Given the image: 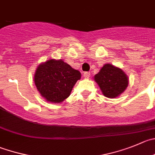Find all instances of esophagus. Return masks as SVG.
Here are the masks:
<instances>
[{"label":"esophagus","instance_id":"1","mask_svg":"<svg viewBox=\"0 0 155 155\" xmlns=\"http://www.w3.org/2000/svg\"><path fill=\"white\" fill-rule=\"evenodd\" d=\"M83 75L85 78H89L90 76H91V73H90V72H84Z\"/></svg>","mask_w":155,"mask_h":155}]
</instances>
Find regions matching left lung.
Wrapping results in <instances>:
<instances>
[{
    "mask_svg": "<svg viewBox=\"0 0 155 155\" xmlns=\"http://www.w3.org/2000/svg\"><path fill=\"white\" fill-rule=\"evenodd\" d=\"M94 79L103 94L108 98H116L123 94L129 85L127 74L119 68L105 64Z\"/></svg>",
    "mask_w": 155,
    "mask_h": 155,
    "instance_id": "obj_1",
    "label": "left lung"
}]
</instances>
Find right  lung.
I'll return each instance as SVG.
<instances>
[{
	"instance_id": "right-lung-1",
	"label": "right lung",
	"mask_w": 155,
	"mask_h": 155,
	"mask_svg": "<svg viewBox=\"0 0 155 155\" xmlns=\"http://www.w3.org/2000/svg\"><path fill=\"white\" fill-rule=\"evenodd\" d=\"M81 78V72L63 60L51 58L38 66L34 74V83L47 102L60 104L70 96L73 87Z\"/></svg>"
}]
</instances>
